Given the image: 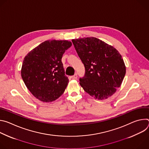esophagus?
<instances>
[{"label":"esophagus","instance_id":"1","mask_svg":"<svg viewBox=\"0 0 149 149\" xmlns=\"http://www.w3.org/2000/svg\"><path fill=\"white\" fill-rule=\"evenodd\" d=\"M71 78L72 79H76L77 78V77H78V76H77V74H74V75H72V76H71Z\"/></svg>","mask_w":149,"mask_h":149}]
</instances>
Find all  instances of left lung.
Instances as JSON below:
<instances>
[{
	"instance_id": "8db88e82",
	"label": "left lung",
	"mask_w": 149,
	"mask_h": 149,
	"mask_svg": "<svg viewBox=\"0 0 149 149\" xmlns=\"http://www.w3.org/2000/svg\"><path fill=\"white\" fill-rule=\"evenodd\" d=\"M75 50L85 67V75L79 84L95 99L111 97L120 87L125 74L121 55L113 47L94 38L72 40Z\"/></svg>"
}]
</instances>
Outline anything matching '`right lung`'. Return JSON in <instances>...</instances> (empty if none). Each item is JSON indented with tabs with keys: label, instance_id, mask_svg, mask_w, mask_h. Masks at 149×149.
<instances>
[{
	"label": "right lung",
	"instance_id": "1",
	"mask_svg": "<svg viewBox=\"0 0 149 149\" xmlns=\"http://www.w3.org/2000/svg\"><path fill=\"white\" fill-rule=\"evenodd\" d=\"M71 45L66 40H46L24 58L21 76L28 89L39 100L52 102L65 91L69 79L61 59Z\"/></svg>",
	"mask_w": 149,
	"mask_h": 149
}]
</instances>
